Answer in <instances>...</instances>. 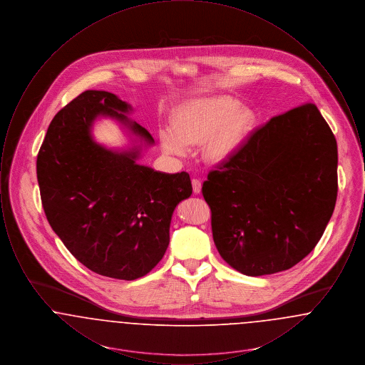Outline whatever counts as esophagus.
Segmentation results:
<instances>
[{"mask_svg":"<svg viewBox=\"0 0 365 365\" xmlns=\"http://www.w3.org/2000/svg\"><path fill=\"white\" fill-rule=\"evenodd\" d=\"M191 185H192V191H194L195 194H198V192L201 191V180H200V179L192 178V179H191Z\"/></svg>","mask_w":365,"mask_h":365,"instance_id":"obj_1","label":"esophagus"}]
</instances>
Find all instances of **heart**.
<instances>
[{"label": "heart", "mask_w": 365, "mask_h": 365, "mask_svg": "<svg viewBox=\"0 0 365 365\" xmlns=\"http://www.w3.org/2000/svg\"><path fill=\"white\" fill-rule=\"evenodd\" d=\"M257 122L253 109L232 97L219 96L182 105L173 116L171 128L161 131L163 148L176 156L189 152V145L201 142L202 155L210 163L232 156Z\"/></svg>", "instance_id": "1"}]
</instances>
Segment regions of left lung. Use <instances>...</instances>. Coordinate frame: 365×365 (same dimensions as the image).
<instances>
[{"label":"left lung","mask_w":365,"mask_h":365,"mask_svg":"<svg viewBox=\"0 0 365 365\" xmlns=\"http://www.w3.org/2000/svg\"><path fill=\"white\" fill-rule=\"evenodd\" d=\"M336 167V140L312 103L257 128L202 185L223 260L260 277L307 257L335 208Z\"/></svg>","instance_id":"obj_1"}]
</instances>
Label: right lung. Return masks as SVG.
Instances as JSON below:
<instances>
[{"label": "right lung", "mask_w": 365, "mask_h": 365, "mask_svg": "<svg viewBox=\"0 0 365 365\" xmlns=\"http://www.w3.org/2000/svg\"><path fill=\"white\" fill-rule=\"evenodd\" d=\"M130 108L112 93L83 91L53 118L36 157L53 231L90 271L122 280L145 277L163 259L175 207L192 191L187 173H157L135 163L138 150L115 153L93 140L91 124L106 115L153 143L123 115Z\"/></svg>", "instance_id": "obj_1"}]
</instances>
